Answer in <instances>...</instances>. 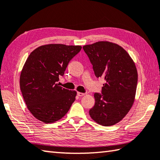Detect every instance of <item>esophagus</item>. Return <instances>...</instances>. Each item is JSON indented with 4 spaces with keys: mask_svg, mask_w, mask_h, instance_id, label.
<instances>
[{
    "mask_svg": "<svg viewBox=\"0 0 160 160\" xmlns=\"http://www.w3.org/2000/svg\"><path fill=\"white\" fill-rule=\"evenodd\" d=\"M78 95L79 96V97H82V96H85V93H82V92H78Z\"/></svg>",
    "mask_w": 160,
    "mask_h": 160,
    "instance_id": "1",
    "label": "esophagus"
}]
</instances>
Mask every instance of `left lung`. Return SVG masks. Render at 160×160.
Masks as SVG:
<instances>
[{"label":"left lung","instance_id":"1","mask_svg":"<svg viewBox=\"0 0 160 160\" xmlns=\"http://www.w3.org/2000/svg\"><path fill=\"white\" fill-rule=\"evenodd\" d=\"M97 78L104 80L102 93H95V104L89 112L99 125H115L125 117L133 104L138 72L133 60L121 46L101 41L82 47Z\"/></svg>","mask_w":160,"mask_h":160}]
</instances>
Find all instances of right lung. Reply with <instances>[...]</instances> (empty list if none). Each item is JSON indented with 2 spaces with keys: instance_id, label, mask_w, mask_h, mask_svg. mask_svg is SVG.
Masks as SVG:
<instances>
[{
  "instance_id": "obj_1",
  "label": "right lung",
  "mask_w": 160,
  "mask_h": 160,
  "mask_svg": "<svg viewBox=\"0 0 160 160\" xmlns=\"http://www.w3.org/2000/svg\"><path fill=\"white\" fill-rule=\"evenodd\" d=\"M81 46L49 44L31 52L22 69L20 90L28 110L45 123L60 120L75 100L77 92L59 86L69 61L80 52Z\"/></svg>"
}]
</instances>
